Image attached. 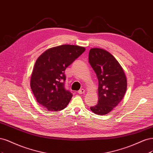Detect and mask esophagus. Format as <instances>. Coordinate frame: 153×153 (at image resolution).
I'll return each mask as SVG.
<instances>
[{"instance_id": "34e87169", "label": "esophagus", "mask_w": 153, "mask_h": 153, "mask_svg": "<svg viewBox=\"0 0 153 153\" xmlns=\"http://www.w3.org/2000/svg\"><path fill=\"white\" fill-rule=\"evenodd\" d=\"M77 93H79V94H80V95H81V94H84V93H85V90H84V89H81V90H79Z\"/></svg>"}]
</instances>
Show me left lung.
<instances>
[{
  "label": "left lung",
  "instance_id": "1",
  "mask_svg": "<svg viewBox=\"0 0 153 153\" xmlns=\"http://www.w3.org/2000/svg\"><path fill=\"white\" fill-rule=\"evenodd\" d=\"M89 62L98 80V102L91 111L98 115L109 113L125 96L126 77L122 67L112 55L101 48H91Z\"/></svg>",
  "mask_w": 153,
  "mask_h": 153
}]
</instances>
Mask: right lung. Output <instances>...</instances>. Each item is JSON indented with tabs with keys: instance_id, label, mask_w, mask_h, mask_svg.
Here are the masks:
<instances>
[{
	"instance_id": "obj_1",
	"label": "right lung",
	"mask_w": 153,
	"mask_h": 153,
	"mask_svg": "<svg viewBox=\"0 0 153 153\" xmlns=\"http://www.w3.org/2000/svg\"><path fill=\"white\" fill-rule=\"evenodd\" d=\"M86 49L64 45L48 49L34 65L30 87L37 102L48 111H60L67 106L72 94L64 88L65 71Z\"/></svg>"
}]
</instances>
